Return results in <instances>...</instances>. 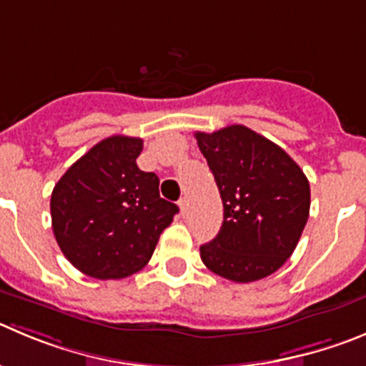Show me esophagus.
Instances as JSON below:
<instances>
[{
  "label": "esophagus",
  "instance_id": "34e87169",
  "mask_svg": "<svg viewBox=\"0 0 366 366\" xmlns=\"http://www.w3.org/2000/svg\"><path fill=\"white\" fill-rule=\"evenodd\" d=\"M179 207H180V213H182V214L187 213V199H186V197H182V199L179 200Z\"/></svg>",
  "mask_w": 366,
  "mask_h": 366
}]
</instances>
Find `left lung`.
Masks as SVG:
<instances>
[{"mask_svg":"<svg viewBox=\"0 0 366 366\" xmlns=\"http://www.w3.org/2000/svg\"><path fill=\"white\" fill-rule=\"evenodd\" d=\"M194 137L224 204L217 238L200 245L204 265L238 283L272 274L291 258L309 218L305 173L278 144L247 126Z\"/></svg>","mask_w":366,"mask_h":366,"instance_id":"8db88e82","label":"left lung"}]
</instances>
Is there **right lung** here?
<instances>
[{
  "label": "right lung",
  "instance_id": "1",
  "mask_svg": "<svg viewBox=\"0 0 366 366\" xmlns=\"http://www.w3.org/2000/svg\"><path fill=\"white\" fill-rule=\"evenodd\" d=\"M142 139L108 137L68 167L50 200L52 229L83 274L121 280L141 271L179 213L160 199L159 177L137 166Z\"/></svg>",
  "mask_w": 366,
  "mask_h": 366
}]
</instances>
